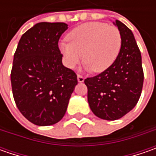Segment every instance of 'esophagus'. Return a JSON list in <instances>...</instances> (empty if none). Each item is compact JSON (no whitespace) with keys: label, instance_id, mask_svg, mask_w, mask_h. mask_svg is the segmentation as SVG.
Instances as JSON below:
<instances>
[{"label":"esophagus","instance_id":"obj_1","mask_svg":"<svg viewBox=\"0 0 156 156\" xmlns=\"http://www.w3.org/2000/svg\"><path fill=\"white\" fill-rule=\"evenodd\" d=\"M77 81H78V82H83L84 81V77L78 75H77Z\"/></svg>","mask_w":156,"mask_h":156}]
</instances>
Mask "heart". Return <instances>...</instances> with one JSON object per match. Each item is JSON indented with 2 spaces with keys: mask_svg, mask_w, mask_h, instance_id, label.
<instances>
[{
  "mask_svg": "<svg viewBox=\"0 0 156 156\" xmlns=\"http://www.w3.org/2000/svg\"><path fill=\"white\" fill-rule=\"evenodd\" d=\"M69 42H60L59 49L69 69L80 62L81 56L87 70L101 73L108 69L118 58L122 48L119 29L103 22H87L67 34Z\"/></svg>",
  "mask_w": 156,
  "mask_h": 156,
  "instance_id": "1",
  "label": "heart"
}]
</instances>
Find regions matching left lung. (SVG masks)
<instances>
[{"label":"left lung","mask_w":156,"mask_h":156,"mask_svg":"<svg viewBox=\"0 0 156 156\" xmlns=\"http://www.w3.org/2000/svg\"><path fill=\"white\" fill-rule=\"evenodd\" d=\"M122 35V48L110 68L85 79L87 101L97 117L115 121L137 104L143 86L141 55L132 31L122 21L113 22Z\"/></svg>","instance_id":"left-lung-1"}]
</instances>
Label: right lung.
Listing matches in <instances>:
<instances>
[{
  "label": "right lung",
  "mask_w": 156,
  "mask_h": 156,
  "mask_svg": "<svg viewBox=\"0 0 156 156\" xmlns=\"http://www.w3.org/2000/svg\"><path fill=\"white\" fill-rule=\"evenodd\" d=\"M68 24L39 22L21 35L14 55L11 85L22 115L38 126L64 116L77 75L62 64L58 41Z\"/></svg>",
  "instance_id": "1"
}]
</instances>
